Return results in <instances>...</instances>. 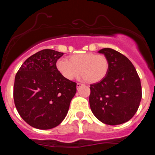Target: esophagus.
<instances>
[{
	"label": "esophagus",
	"mask_w": 155,
	"mask_h": 155,
	"mask_svg": "<svg viewBox=\"0 0 155 155\" xmlns=\"http://www.w3.org/2000/svg\"><path fill=\"white\" fill-rule=\"evenodd\" d=\"M81 85H82V84H81L77 83V84H76V87H77V89H79V88L81 86Z\"/></svg>",
	"instance_id": "1"
}]
</instances>
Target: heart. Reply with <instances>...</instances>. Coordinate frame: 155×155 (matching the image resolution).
<instances>
[{"label":"heart","mask_w":155,"mask_h":155,"mask_svg":"<svg viewBox=\"0 0 155 155\" xmlns=\"http://www.w3.org/2000/svg\"><path fill=\"white\" fill-rule=\"evenodd\" d=\"M56 67L60 74L69 81L78 77L81 72L83 79L96 83L106 77L109 65L105 55L89 52L71 55L69 61L66 59L58 60Z\"/></svg>","instance_id":"obj_1"}]
</instances>
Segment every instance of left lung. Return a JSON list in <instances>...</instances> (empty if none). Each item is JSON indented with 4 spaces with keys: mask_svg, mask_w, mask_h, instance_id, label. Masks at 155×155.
<instances>
[{
    "mask_svg": "<svg viewBox=\"0 0 155 155\" xmlns=\"http://www.w3.org/2000/svg\"><path fill=\"white\" fill-rule=\"evenodd\" d=\"M108 61L104 79L90 85L91 111L103 123L117 125L134 116L141 100V84L134 65L124 55L104 48L98 51Z\"/></svg>",
    "mask_w": 155,
    "mask_h": 155,
    "instance_id": "1",
    "label": "left lung"
}]
</instances>
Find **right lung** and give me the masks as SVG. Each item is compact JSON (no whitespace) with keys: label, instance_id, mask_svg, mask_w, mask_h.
<instances>
[{"label":"right lung","instance_id":"add662e5","mask_svg":"<svg viewBox=\"0 0 155 155\" xmlns=\"http://www.w3.org/2000/svg\"><path fill=\"white\" fill-rule=\"evenodd\" d=\"M63 52L43 49L28 58L17 73L14 100L20 117L40 130L57 127L66 117L76 83L65 79L56 67Z\"/></svg>","mask_w":155,"mask_h":155}]
</instances>
